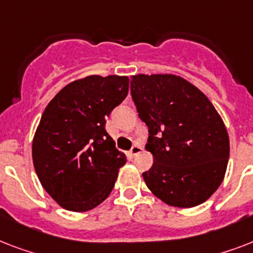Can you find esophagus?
Returning a JSON list of instances; mask_svg holds the SVG:
<instances>
[{"label":"esophagus","mask_w":253,"mask_h":253,"mask_svg":"<svg viewBox=\"0 0 253 253\" xmlns=\"http://www.w3.org/2000/svg\"><path fill=\"white\" fill-rule=\"evenodd\" d=\"M139 152H142V147L139 146V144H135V146H132V148L130 150L131 156H136Z\"/></svg>","instance_id":"obj_1"}]
</instances>
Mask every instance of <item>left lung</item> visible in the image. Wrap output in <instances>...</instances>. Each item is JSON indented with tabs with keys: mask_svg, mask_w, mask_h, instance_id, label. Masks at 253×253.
I'll list each match as a JSON object with an SVG mask.
<instances>
[{
	"mask_svg": "<svg viewBox=\"0 0 253 253\" xmlns=\"http://www.w3.org/2000/svg\"><path fill=\"white\" fill-rule=\"evenodd\" d=\"M131 95L150 132L148 189L174 208L204 204L222 184L230 156L219 113L198 87L170 73L135 75Z\"/></svg>",
	"mask_w": 253,
	"mask_h": 253,
	"instance_id": "left-lung-1",
	"label": "left lung"
}]
</instances>
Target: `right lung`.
Returning a JSON list of instances; mask_svg holds the SVG:
<instances>
[{
  "label": "right lung",
  "instance_id": "add662e5",
  "mask_svg": "<svg viewBox=\"0 0 253 253\" xmlns=\"http://www.w3.org/2000/svg\"><path fill=\"white\" fill-rule=\"evenodd\" d=\"M128 84L127 76H86L63 87L43 111L33 140L34 168L65 210H91L114 188L127 160L105 125L126 98Z\"/></svg>",
  "mask_w": 253,
  "mask_h": 253
}]
</instances>
